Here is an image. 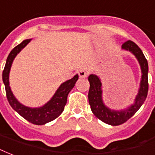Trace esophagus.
I'll return each mask as SVG.
<instances>
[{"instance_id": "obj_1", "label": "esophagus", "mask_w": 155, "mask_h": 155, "mask_svg": "<svg viewBox=\"0 0 155 155\" xmlns=\"http://www.w3.org/2000/svg\"><path fill=\"white\" fill-rule=\"evenodd\" d=\"M78 75L80 78H87L88 76V73H87V71L80 70L78 72Z\"/></svg>"}]
</instances>
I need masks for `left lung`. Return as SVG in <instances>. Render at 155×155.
Masks as SVG:
<instances>
[{
	"label": "left lung",
	"instance_id": "left-lung-1",
	"mask_svg": "<svg viewBox=\"0 0 155 155\" xmlns=\"http://www.w3.org/2000/svg\"><path fill=\"white\" fill-rule=\"evenodd\" d=\"M122 48L131 51L132 54H134L139 61L141 68L142 76H141L140 86L134 104L129 107L128 109L122 111H115L109 109L104 105L102 101V90H101V82L100 78L93 74L88 77V81L90 82L88 100L93 114L102 122L112 126H118L123 124L128 120L129 118H131L138 111V109L141 107L147 97L149 89L148 62L145 59L142 51L139 48V46L136 43L130 40L123 43Z\"/></svg>",
	"mask_w": 155,
	"mask_h": 155
}]
</instances>
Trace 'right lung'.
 Wrapping results in <instances>:
<instances>
[{
	"label": "right lung",
	"instance_id": "obj_1",
	"mask_svg": "<svg viewBox=\"0 0 155 155\" xmlns=\"http://www.w3.org/2000/svg\"><path fill=\"white\" fill-rule=\"evenodd\" d=\"M31 39L23 41L19 45L16 46L10 51V53L7 57L6 63L2 73V79L5 87L7 100L9 101L10 106L18 114H20L24 118L31 123H33L35 125H44L49 122L54 120L62 114L64 109L65 104L67 103L68 93L70 92V91L75 86L77 80L78 79V75L77 74L72 79L68 80L60 85V87L56 91V92L51 98V101L42 107L32 109L21 104L11 92L10 87L9 86V73L14 59L15 58L17 54L19 53V51L27 46V44L29 43Z\"/></svg>",
	"mask_w": 155,
	"mask_h": 155
}]
</instances>
